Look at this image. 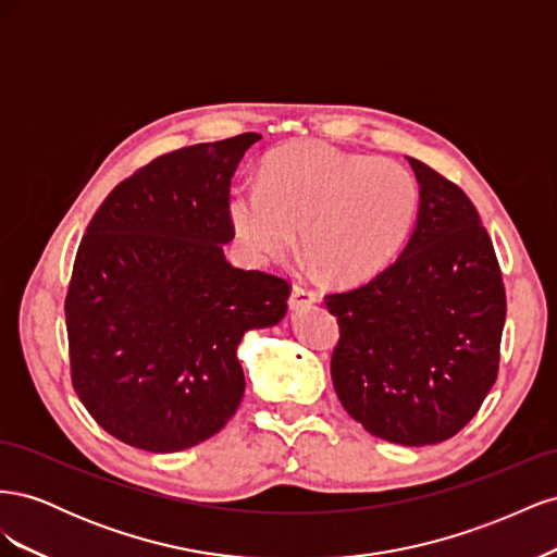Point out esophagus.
Returning a JSON list of instances; mask_svg holds the SVG:
<instances>
[{"label": "esophagus", "instance_id": "obj_1", "mask_svg": "<svg viewBox=\"0 0 557 557\" xmlns=\"http://www.w3.org/2000/svg\"><path fill=\"white\" fill-rule=\"evenodd\" d=\"M313 301H318V293H315V290L307 288V285H301V283H295V285H293L290 301H288L293 311H297V309H301V307H307V305H313Z\"/></svg>", "mask_w": 557, "mask_h": 557}]
</instances>
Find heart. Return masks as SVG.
Returning <instances> with one entry per match:
<instances>
[{"mask_svg":"<svg viewBox=\"0 0 557 557\" xmlns=\"http://www.w3.org/2000/svg\"><path fill=\"white\" fill-rule=\"evenodd\" d=\"M418 207V181L404 164L305 144L269 158L262 185L232 195L230 218L258 260L290 256L301 230L307 252L327 276L360 281L399 256Z\"/></svg>","mask_w":557,"mask_h":557,"instance_id":"heart-1","label":"heart"}]
</instances>
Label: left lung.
Returning <instances> with one entry per match:
<instances>
[{
    "label": "left lung",
    "instance_id": "obj_1",
    "mask_svg": "<svg viewBox=\"0 0 557 557\" xmlns=\"http://www.w3.org/2000/svg\"><path fill=\"white\" fill-rule=\"evenodd\" d=\"M420 209L409 244L383 272L325 295L339 323L332 383L379 440L430 446L458 434L497 381L507 293L471 199L409 158Z\"/></svg>",
    "mask_w": 557,
    "mask_h": 557
}]
</instances>
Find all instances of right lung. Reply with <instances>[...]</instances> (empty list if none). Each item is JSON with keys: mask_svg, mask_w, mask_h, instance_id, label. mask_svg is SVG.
I'll return each mask as SVG.
<instances>
[{"mask_svg": "<svg viewBox=\"0 0 557 557\" xmlns=\"http://www.w3.org/2000/svg\"><path fill=\"white\" fill-rule=\"evenodd\" d=\"M260 134L183 146L109 193L64 299L72 383L117 442L176 453L239 409L242 336L276 325L290 281L225 260L230 183Z\"/></svg>", "mask_w": 557, "mask_h": 557, "instance_id": "obj_1", "label": "right lung"}]
</instances>
